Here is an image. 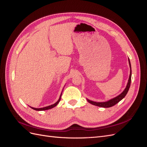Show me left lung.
Wrapping results in <instances>:
<instances>
[{
  "mask_svg": "<svg viewBox=\"0 0 147 147\" xmlns=\"http://www.w3.org/2000/svg\"><path fill=\"white\" fill-rule=\"evenodd\" d=\"M128 62H129V65H130V76H129V78H128V83H127V87H126V88H125V90H123V92L122 93H121V94H120L119 95H118L117 96H116V97H115V98L110 100H109V101L104 102H96L90 100H88V99H87V101L90 103H91V104L95 105V106L103 107V108H109V107H113V105H116L117 103H119L120 100H122L125 97V95H127L128 90H129L130 84H131V64H130V61L129 59H128Z\"/></svg>",
  "mask_w": 147,
  "mask_h": 147,
  "instance_id": "obj_1",
  "label": "left lung"
}]
</instances>
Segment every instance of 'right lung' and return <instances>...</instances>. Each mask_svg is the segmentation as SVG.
<instances>
[{"instance_id":"obj_1","label":"right lung","mask_w":147,"mask_h":147,"mask_svg":"<svg viewBox=\"0 0 147 147\" xmlns=\"http://www.w3.org/2000/svg\"><path fill=\"white\" fill-rule=\"evenodd\" d=\"M61 95H62V94H61V95H60V98H59V100L57 101L56 103H55L54 104H53V105H49V106H47V107H44V108H40V109H36V108H33V107H31V108L32 109H34V110H38V111H42V110H49V109H52V108H53V107H55L57 104H58V103H59V102H60V98H61Z\"/></svg>"}]
</instances>
